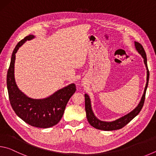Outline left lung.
<instances>
[{
  "mask_svg": "<svg viewBox=\"0 0 156 156\" xmlns=\"http://www.w3.org/2000/svg\"><path fill=\"white\" fill-rule=\"evenodd\" d=\"M135 47L141 56L144 59V63L145 66H146L147 69V83L146 86H145L144 93L141 98L139 104L138 105L135 109H133L127 114L122 116L118 119L115 120L111 121V122H106V121H102L99 120L96 115H95L94 113L92 110L91 108V100L89 98V95L85 94H84V98H85V111H86V115L87 118L89 123L93 126V127L96 128L97 129H100V130L103 131H113V130H117V129H120L125 126L126 125L130 122L131 120H133L136 116L140 112L142 107H143L144 99H145V94H146V91L148 87V83H149V72L148 69L147 67V55L145 53L144 49L143 47L142 46L141 44H140L138 42H135Z\"/></svg>",
  "mask_w": 156,
  "mask_h": 156,
  "instance_id": "8db88e82",
  "label": "left lung"
}]
</instances>
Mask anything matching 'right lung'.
<instances>
[{"instance_id": "obj_1", "label": "right lung", "mask_w": 156, "mask_h": 156, "mask_svg": "<svg viewBox=\"0 0 156 156\" xmlns=\"http://www.w3.org/2000/svg\"><path fill=\"white\" fill-rule=\"evenodd\" d=\"M34 38V35L26 36L16 44L13 51L7 75V91L10 104L18 117L32 126L49 128L58 123L69 100L76 89L75 84L72 83L43 99L31 98L18 89L14 78L16 54L26 41Z\"/></svg>"}]
</instances>
